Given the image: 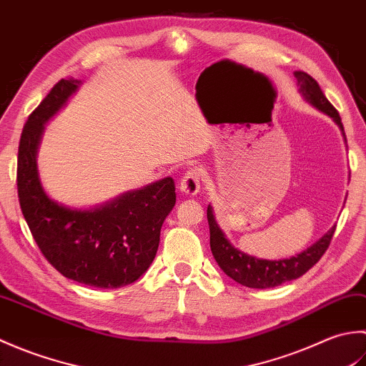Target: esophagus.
I'll list each match as a JSON object with an SVG mask.
<instances>
[{"label":"esophagus","mask_w":366,"mask_h":366,"mask_svg":"<svg viewBox=\"0 0 366 366\" xmlns=\"http://www.w3.org/2000/svg\"><path fill=\"white\" fill-rule=\"evenodd\" d=\"M199 184H201V173L198 168H190L185 171L184 176L181 177V182H179V189H181L182 195L193 197L199 192Z\"/></svg>","instance_id":"1"}]
</instances>
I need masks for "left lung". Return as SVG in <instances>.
<instances>
[{
  "label": "left lung",
  "instance_id": "left-lung-1",
  "mask_svg": "<svg viewBox=\"0 0 366 366\" xmlns=\"http://www.w3.org/2000/svg\"><path fill=\"white\" fill-rule=\"evenodd\" d=\"M294 76L297 79L300 88L299 91L303 99H305L308 104H312L315 108H317L320 112L330 116V118L338 124V127L343 132V137L346 139L340 114L335 110V107H333L327 100V97L324 96V92L320 88L317 81L312 75L302 71L294 72ZM207 222L209 231H211V250L215 261L219 262L220 269L229 278L234 280V282L247 287H256V290L275 287L282 283L291 282V280L302 277L321 259V256L329 248L333 232H335L337 228H330V231L325 232L317 242H315L312 247H308L307 250H303L302 253L292 256L290 259L269 261L256 258V256H250L237 250V248L227 239V236L223 234L219 224H217L214 209L211 204L207 206Z\"/></svg>",
  "mask_w": 366,
  "mask_h": 366
}]
</instances>
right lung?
<instances>
[{
	"label": "right lung",
	"mask_w": 366,
	"mask_h": 366,
	"mask_svg": "<svg viewBox=\"0 0 366 366\" xmlns=\"http://www.w3.org/2000/svg\"><path fill=\"white\" fill-rule=\"evenodd\" d=\"M79 84L74 79L59 80L29 114L19 144V201L37 247L59 274L114 290L137 282L149 269L162 224L176 203L174 181L165 177L92 209L67 207L46 195L36 160L44 124Z\"/></svg>",
	"instance_id": "right-lung-1"
}]
</instances>
